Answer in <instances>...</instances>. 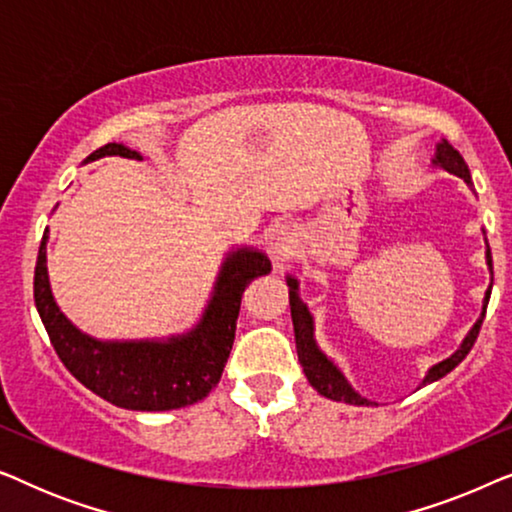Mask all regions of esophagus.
<instances>
[{"instance_id":"obj_1","label":"esophagus","mask_w":512,"mask_h":512,"mask_svg":"<svg viewBox=\"0 0 512 512\" xmlns=\"http://www.w3.org/2000/svg\"><path fill=\"white\" fill-rule=\"evenodd\" d=\"M293 237H296V233L289 226H277L275 230H272L270 235V254L275 261H284V258L291 256V249H293Z\"/></svg>"}]
</instances>
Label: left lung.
Here are the masks:
<instances>
[{"instance_id": "8db88e82", "label": "left lung", "mask_w": 512, "mask_h": 512, "mask_svg": "<svg viewBox=\"0 0 512 512\" xmlns=\"http://www.w3.org/2000/svg\"><path fill=\"white\" fill-rule=\"evenodd\" d=\"M431 163L440 167V170L454 174V177L464 179L466 186L473 191L471 170H468L466 160L461 158V153L454 149V146L447 142V139H440V142L436 144V156H433ZM485 244H487V237H485ZM485 261H487L489 277L494 279L492 251H489V244H487V251H485ZM286 286H289V305H291L293 333H296L298 361H300V366H303V373L307 377V382H310L321 396L331 398V401H342V403H349V405H375L373 401H368L366 396H361L359 391L352 387V384H349L345 373H342V370L338 368V363H335L331 356H326L324 352H321V347L317 345V338H314V317H312V312L307 310L303 298H300V282H298V279L293 275H286ZM489 296H492V284H489L487 291H485V300H482V312H480L478 321H475L471 331L466 333V338L461 340L457 352H454L452 356H447V359H443L440 363H436V366H431L429 373L424 375L422 387H426V384H431V382H438L440 377H445L447 373H450V370L457 368L459 363L466 359V354L471 352L475 340H478L482 319H485V312H487Z\"/></svg>"}]
</instances>
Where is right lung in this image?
Listing matches in <instances>:
<instances>
[{
	"label": "right lung",
	"instance_id": "obj_1",
	"mask_svg": "<svg viewBox=\"0 0 512 512\" xmlns=\"http://www.w3.org/2000/svg\"><path fill=\"white\" fill-rule=\"evenodd\" d=\"M104 156L142 160L130 146L111 142L83 163ZM48 228L34 268V305L55 354L65 368L111 405L139 412H163L193 405L221 380L233 349L242 293L256 277L272 270L270 258L256 247H235L223 258L212 296L191 331L163 340H97L60 312L46 265Z\"/></svg>",
	"mask_w": 512,
	"mask_h": 512
}]
</instances>
